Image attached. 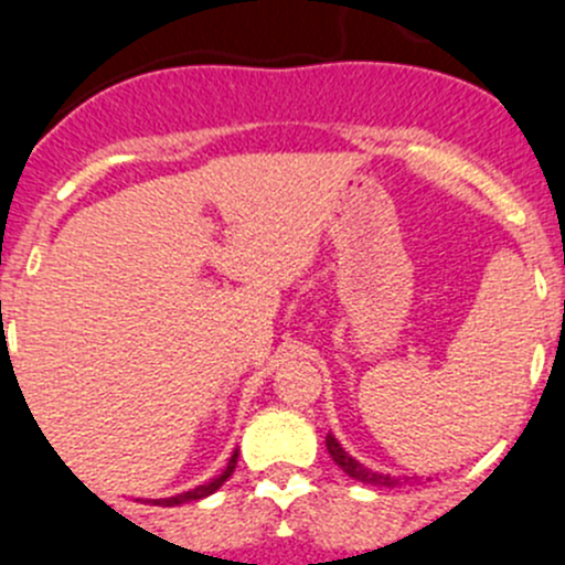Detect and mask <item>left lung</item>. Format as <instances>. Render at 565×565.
I'll list each match as a JSON object with an SVG mask.
<instances>
[{
	"label": "left lung",
	"instance_id": "8db88e82",
	"mask_svg": "<svg viewBox=\"0 0 565 565\" xmlns=\"http://www.w3.org/2000/svg\"><path fill=\"white\" fill-rule=\"evenodd\" d=\"M326 447H328V452H331L333 461H337V467L342 469L344 475H350V478H353V480H359V483L381 486V489H394V486L408 483V478H392V475L372 472V469H366L364 463H359L353 456H348V452L342 450V445H339V441L333 439L331 434L326 436Z\"/></svg>",
	"mask_w": 565,
	"mask_h": 565
}]
</instances>
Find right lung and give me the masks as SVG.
Listing matches in <instances>:
<instances>
[{
    "label": "right lung",
    "mask_w": 565,
    "mask_h": 565,
    "mask_svg": "<svg viewBox=\"0 0 565 565\" xmlns=\"http://www.w3.org/2000/svg\"><path fill=\"white\" fill-rule=\"evenodd\" d=\"M237 456H239V452L234 450V456L228 458V467L223 469V475H217V478H212L210 483L199 486V489H193V491H184V494H177V497H166V500H149V502H154V505H162V508H173V505H184V502H195V500H204V497L215 494V491L221 489V486L226 483L228 478H232L234 467H237Z\"/></svg>",
    "instance_id": "obj_1"
}]
</instances>
